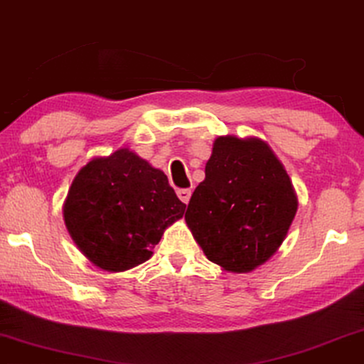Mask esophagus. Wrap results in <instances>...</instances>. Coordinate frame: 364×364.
<instances>
[{
	"label": "esophagus",
	"instance_id": "esophagus-1",
	"mask_svg": "<svg viewBox=\"0 0 364 364\" xmlns=\"http://www.w3.org/2000/svg\"><path fill=\"white\" fill-rule=\"evenodd\" d=\"M176 194H178V198H180L184 204H188L189 203V198H191V189H178L176 191Z\"/></svg>",
	"mask_w": 364,
	"mask_h": 364
}]
</instances>
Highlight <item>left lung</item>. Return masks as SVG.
<instances>
[{
    "instance_id": "left-lung-1",
    "label": "left lung",
    "mask_w": 364,
    "mask_h": 364,
    "mask_svg": "<svg viewBox=\"0 0 364 364\" xmlns=\"http://www.w3.org/2000/svg\"><path fill=\"white\" fill-rule=\"evenodd\" d=\"M296 210L289 176L268 144L225 135L215 139L184 219L208 259L248 273L278 250Z\"/></svg>"
}]
</instances>
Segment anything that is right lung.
Masks as SVG:
<instances>
[{"label":"right lung","mask_w":364,"mask_h":364,"mask_svg":"<svg viewBox=\"0 0 364 364\" xmlns=\"http://www.w3.org/2000/svg\"><path fill=\"white\" fill-rule=\"evenodd\" d=\"M186 209L156 170L129 149L81 168L63 205L65 225L91 263L126 271L147 262Z\"/></svg>","instance_id":"right-lung-1"}]
</instances>
